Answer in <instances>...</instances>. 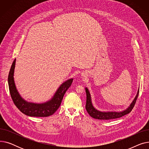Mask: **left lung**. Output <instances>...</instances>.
Segmentation results:
<instances>
[{"mask_svg":"<svg viewBox=\"0 0 149 149\" xmlns=\"http://www.w3.org/2000/svg\"><path fill=\"white\" fill-rule=\"evenodd\" d=\"M86 93V109L88 113L90 115V116L93 118L98 119V120H112L121 118L123 116L126 115L129 113L134 108L136 100L139 94V89L138 91L137 94L132 101V103L130 105V106L122 112H105L100 111L99 109H97L94 106H93L92 101L91 100V95L90 92L87 88H85Z\"/></svg>","mask_w":149,"mask_h":149,"instance_id":"obj_1","label":"left lung"}]
</instances>
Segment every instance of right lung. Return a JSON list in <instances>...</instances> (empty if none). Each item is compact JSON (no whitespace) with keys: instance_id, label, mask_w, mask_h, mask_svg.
Here are the masks:
<instances>
[{"instance_id":"1","label":"right lung","mask_w":149,"mask_h":149,"mask_svg":"<svg viewBox=\"0 0 149 149\" xmlns=\"http://www.w3.org/2000/svg\"><path fill=\"white\" fill-rule=\"evenodd\" d=\"M15 64V59L11 65L8 78V81L10 95L15 106L23 113L29 116L45 117L54 114L60 107L65 93L71 86L73 79H69L63 83L52 98L47 102L41 104L27 102L20 97L15 88L13 77Z\"/></svg>"}]
</instances>
